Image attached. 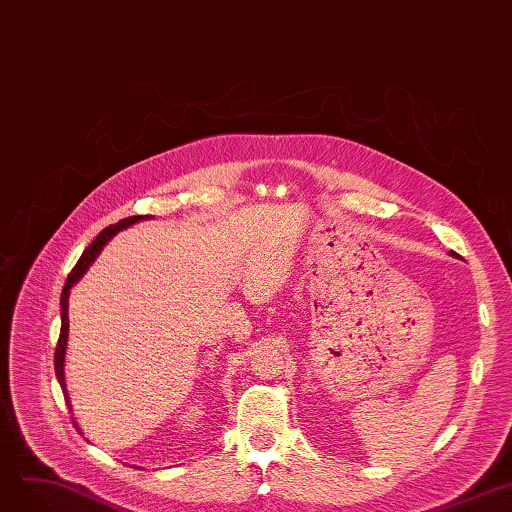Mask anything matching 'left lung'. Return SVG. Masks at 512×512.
<instances>
[{"instance_id": "1", "label": "left lung", "mask_w": 512, "mask_h": 512, "mask_svg": "<svg viewBox=\"0 0 512 512\" xmlns=\"http://www.w3.org/2000/svg\"><path fill=\"white\" fill-rule=\"evenodd\" d=\"M451 255H456V253H453V251H451Z\"/></svg>"}]
</instances>
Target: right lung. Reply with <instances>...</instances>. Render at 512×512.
<instances>
[{"instance_id":"1","label":"right lung","mask_w":512,"mask_h":512,"mask_svg":"<svg viewBox=\"0 0 512 512\" xmlns=\"http://www.w3.org/2000/svg\"><path fill=\"white\" fill-rule=\"evenodd\" d=\"M141 219H151L149 215H135V217H128V219H122L118 223H113L109 227H105V230L94 238L88 249L82 253V257L78 259V263H75V268L71 270V274L67 276L65 280V287H63V293H61V335H59V342H56V350H54V373H56V380H59L61 388L65 390V373H63V367H65V350H67V333H69V316H67V306H69V289L78 282L86 270L90 268V263L99 257V253L103 251V246L116 236L120 230H124V227L137 223ZM65 401H67V392H65ZM69 405V401H67ZM71 411V407H69ZM75 424V422H73ZM78 428V426H75ZM80 430V428H78Z\"/></svg>"}]
</instances>
